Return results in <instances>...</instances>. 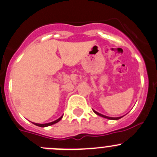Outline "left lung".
Segmentation results:
<instances>
[{"instance_id":"left-lung-1","label":"left lung","mask_w":157,"mask_h":157,"mask_svg":"<svg viewBox=\"0 0 157 157\" xmlns=\"http://www.w3.org/2000/svg\"><path fill=\"white\" fill-rule=\"evenodd\" d=\"M94 112H95L96 114L98 115V116H101V117H104V118H106V119H109V120H120V118L121 117H116V118H114V117H109V116H104V115L101 114V113H99V112H96V111L94 110Z\"/></svg>"}]
</instances>
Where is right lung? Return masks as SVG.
I'll return each mask as SVG.
<instances>
[{
  "mask_svg": "<svg viewBox=\"0 0 157 157\" xmlns=\"http://www.w3.org/2000/svg\"><path fill=\"white\" fill-rule=\"evenodd\" d=\"M62 117H63V116H61V117H60V118H59V119H58V120H55V121H53V122H51V123H45V124H39V123H34V125L37 126V127H48V126H51V125H52V124H55V123H58V122H59V120H61V119H62Z\"/></svg>",
  "mask_w": 157,
  "mask_h": 157,
  "instance_id": "right-lung-1",
  "label": "right lung"
}]
</instances>
